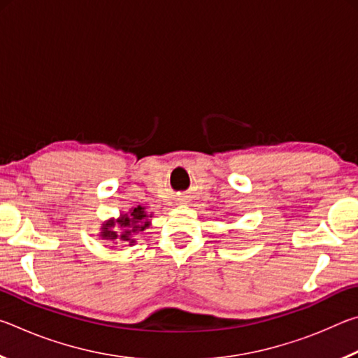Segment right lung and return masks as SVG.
<instances>
[{"instance_id": "right-lung-1", "label": "right lung", "mask_w": 358, "mask_h": 358, "mask_svg": "<svg viewBox=\"0 0 358 358\" xmlns=\"http://www.w3.org/2000/svg\"><path fill=\"white\" fill-rule=\"evenodd\" d=\"M151 217L153 215H150L142 205L132 207L128 213L120 215L118 217H108L102 222L98 237L108 245L132 246L136 245V235L151 226Z\"/></svg>"}]
</instances>
